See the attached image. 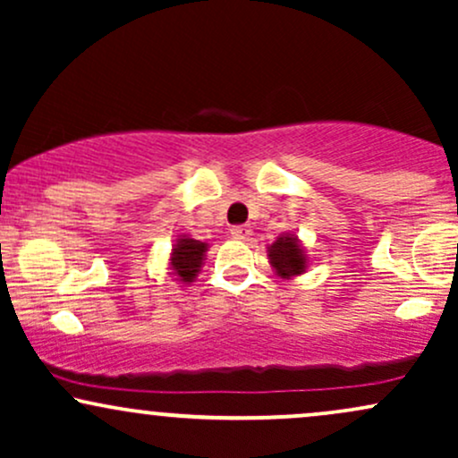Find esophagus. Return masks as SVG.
Wrapping results in <instances>:
<instances>
[{
    "instance_id": "1",
    "label": "esophagus",
    "mask_w": 458,
    "mask_h": 458,
    "mask_svg": "<svg viewBox=\"0 0 458 458\" xmlns=\"http://www.w3.org/2000/svg\"><path fill=\"white\" fill-rule=\"evenodd\" d=\"M230 234H233V239H239V241H247L251 236V228L247 224H241V225H233L230 228Z\"/></svg>"
}]
</instances>
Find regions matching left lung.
Instances as JSON below:
<instances>
[{"label": "left lung", "mask_w": 458, "mask_h": 458, "mask_svg": "<svg viewBox=\"0 0 458 458\" xmlns=\"http://www.w3.org/2000/svg\"><path fill=\"white\" fill-rule=\"evenodd\" d=\"M269 259L276 267L280 276H297L306 269V256H303V250L299 247L295 236H280L269 247Z\"/></svg>", "instance_id": "obj_1"}]
</instances>
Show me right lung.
I'll return each mask as SVG.
<instances>
[{
  "label": "right lung",
  "instance_id": "obj_1",
  "mask_svg": "<svg viewBox=\"0 0 458 458\" xmlns=\"http://www.w3.org/2000/svg\"><path fill=\"white\" fill-rule=\"evenodd\" d=\"M204 251H207V243H199L193 239H178L174 251H172V269L185 284L196 277L199 265H202Z\"/></svg>",
  "mask_w": 458,
  "mask_h": 458
}]
</instances>
